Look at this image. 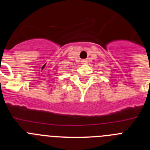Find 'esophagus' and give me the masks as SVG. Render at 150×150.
Returning <instances> with one entry per match:
<instances>
[{
  "instance_id": "1",
  "label": "esophagus",
  "mask_w": 150,
  "mask_h": 150,
  "mask_svg": "<svg viewBox=\"0 0 150 150\" xmlns=\"http://www.w3.org/2000/svg\"><path fill=\"white\" fill-rule=\"evenodd\" d=\"M81 62L83 64H86L88 63V60H87V59H83V60L81 61Z\"/></svg>"
}]
</instances>
